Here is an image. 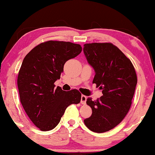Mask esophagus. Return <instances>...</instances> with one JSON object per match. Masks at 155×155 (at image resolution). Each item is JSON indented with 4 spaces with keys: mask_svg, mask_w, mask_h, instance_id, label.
Masks as SVG:
<instances>
[{
    "mask_svg": "<svg viewBox=\"0 0 155 155\" xmlns=\"http://www.w3.org/2000/svg\"><path fill=\"white\" fill-rule=\"evenodd\" d=\"M86 100H87L86 96L82 95L81 98V104H85V103H86Z\"/></svg>",
    "mask_w": 155,
    "mask_h": 155,
    "instance_id": "34e87169",
    "label": "esophagus"
}]
</instances>
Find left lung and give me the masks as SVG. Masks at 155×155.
Wrapping results in <instances>:
<instances>
[{"label":"left lung","instance_id":"left-lung-1","mask_svg":"<svg viewBox=\"0 0 155 155\" xmlns=\"http://www.w3.org/2000/svg\"><path fill=\"white\" fill-rule=\"evenodd\" d=\"M83 51L95 70L92 83L103 93L94 101L87 98L86 104L92 113L84 124L90 130L102 133L119 125L129 112L137 74L131 61L111 43H86Z\"/></svg>","mask_w":155,"mask_h":155}]
</instances>
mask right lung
<instances>
[{"label": "right lung", "instance_id": "obj_1", "mask_svg": "<svg viewBox=\"0 0 155 155\" xmlns=\"http://www.w3.org/2000/svg\"><path fill=\"white\" fill-rule=\"evenodd\" d=\"M79 44L48 41L34 48L24 58L17 84L22 105L31 122L41 131L54 128L71 104H79L77 90L68 92L54 84L65 62L81 52Z\"/></svg>", "mask_w": 155, "mask_h": 155}]
</instances>
